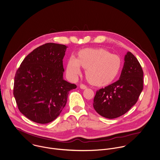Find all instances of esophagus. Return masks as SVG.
<instances>
[{"instance_id": "34e87169", "label": "esophagus", "mask_w": 160, "mask_h": 160, "mask_svg": "<svg viewBox=\"0 0 160 160\" xmlns=\"http://www.w3.org/2000/svg\"><path fill=\"white\" fill-rule=\"evenodd\" d=\"M80 88H82V89H85V88H87V86L85 85H84V84H80Z\"/></svg>"}]
</instances>
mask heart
<instances>
[{"instance_id": "heart-1", "label": "heart", "mask_w": 160, "mask_h": 160, "mask_svg": "<svg viewBox=\"0 0 160 160\" xmlns=\"http://www.w3.org/2000/svg\"><path fill=\"white\" fill-rule=\"evenodd\" d=\"M81 66L86 69L88 80L96 85L111 83L119 74L122 62L120 57L103 48H85L79 52L78 58L71 56L67 65V73L75 78L80 73Z\"/></svg>"}]
</instances>
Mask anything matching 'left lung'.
Here are the masks:
<instances>
[{"instance_id": "1", "label": "left lung", "mask_w": 160, "mask_h": 160, "mask_svg": "<svg viewBox=\"0 0 160 160\" xmlns=\"http://www.w3.org/2000/svg\"><path fill=\"white\" fill-rule=\"evenodd\" d=\"M143 88V72L130 52L125 57L120 79L97 91L93 106L101 116L113 119L126 113L138 101Z\"/></svg>"}]
</instances>
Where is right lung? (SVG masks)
I'll return each mask as SVG.
<instances>
[{"instance_id": "obj_1", "label": "right lung", "mask_w": 160, "mask_h": 160, "mask_svg": "<svg viewBox=\"0 0 160 160\" xmlns=\"http://www.w3.org/2000/svg\"><path fill=\"white\" fill-rule=\"evenodd\" d=\"M67 47L47 43L30 52L17 69L13 93L19 111L31 121L48 123L65 107L69 92L77 88L63 78Z\"/></svg>"}]
</instances>
